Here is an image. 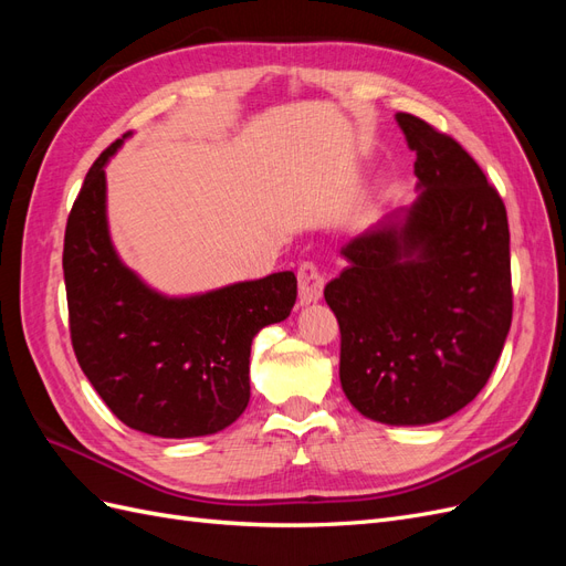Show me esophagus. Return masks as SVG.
<instances>
[{
    "mask_svg": "<svg viewBox=\"0 0 566 566\" xmlns=\"http://www.w3.org/2000/svg\"><path fill=\"white\" fill-rule=\"evenodd\" d=\"M297 285H300V302L312 304L323 297V273L314 262H302L297 269Z\"/></svg>",
    "mask_w": 566,
    "mask_h": 566,
    "instance_id": "1",
    "label": "esophagus"
}]
</instances>
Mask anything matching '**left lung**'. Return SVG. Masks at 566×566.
<instances>
[{
    "mask_svg": "<svg viewBox=\"0 0 566 566\" xmlns=\"http://www.w3.org/2000/svg\"><path fill=\"white\" fill-rule=\"evenodd\" d=\"M397 123L418 156L420 196L339 250L349 266L323 295L352 406L385 424H432L482 391L503 352L510 229L465 148L416 115Z\"/></svg>",
    "mask_w": 566,
    "mask_h": 566,
    "instance_id": "left-lung-1",
    "label": "left lung"
}]
</instances>
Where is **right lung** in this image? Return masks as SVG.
<instances>
[{
    "instance_id": "add662e5",
    "label": "right lung",
    "mask_w": 566,
    "mask_h": 566,
    "mask_svg": "<svg viewBox=\"0 0 566 566\" xmlns=\"http://www.w3.org/2000/svg\"><path fill=\"white\" fill-rule=\"evenodd\" d=\"M111 144L67 217L63 276L77 364L132 430L191 439L224 430L250 401V347L264 325L290 316L293 271L191 297H167L119 260L106 219Z\"/></svg>"
}]
</instances>
